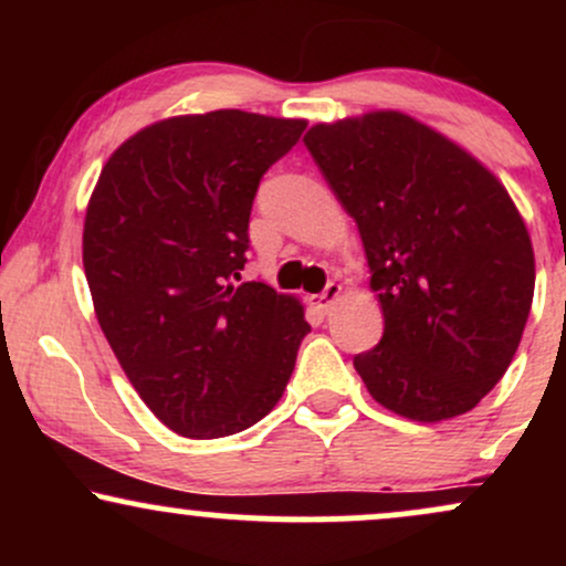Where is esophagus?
I'll return each instance as SVG.
<instances>
[{"mask_svg": "<svg viewBox=\"0 0 566 566\" xmlns=\"http://www.w3.org/2000/svg\"><path fill=\"white\" fill-rule=\"evenodd\" d=\"M340 292H343L340 284L329 282L327 287H324L322 295L314 297V305H316V308H319V311H324V314H327V311H333V305H335L337 301H340Z\"/></svg>", "mask_w": 566, "mask_h": 566, "instance_id": "34e87169", "label": "esophagus"}]
</instances>
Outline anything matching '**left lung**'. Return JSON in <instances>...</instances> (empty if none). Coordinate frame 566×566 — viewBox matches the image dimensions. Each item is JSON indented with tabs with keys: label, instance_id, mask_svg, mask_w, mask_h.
Here are the masks:
<instances>
[{
	"label": "left lung",
	"instance_id": "left-lung-1",
	"mask_svg": "<svg viewBox=\"0 0 566 566\" xmlns=\"http://www.w3.org/2000/svg\"><path fill=\"white\" fill-rule=\"evenodd\" d=\"M305 148L359 226L382 340L354 356L378 405L418 423L473 409L509 369L535 252L505 186L463 146L401 112L319 122Z\"/></svg>",
	"mask_w": 566,
	"mask_h": 566
}]
</instances>
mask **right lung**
I'll use <instances>...</instances> for the list:
<instances>
[{
	"label": "right lung",
	"mask_w": 566,
	"mask_h": 566,
	"mask_svg": "<svg viewBox=\"0 0 566 566\" xmlns=\"http://www.w3.org/2000/svg\"><path fill=\"white\" fill-rule=\"evenodd\" d=\"M305 119L220 108L154 122L103 165L82 263L108 346L146 407L188 439H220L282 399L311 333L303 303L237 284L263 172Z\"/></svg>",
	"instance_id": "1"
}]
</instances>
